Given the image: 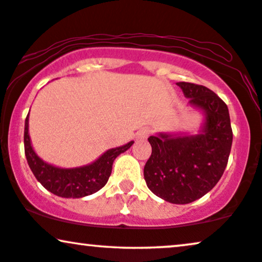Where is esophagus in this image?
<instances>
[{
    "label": "esophagus",
    "mask_w": 262,
    "mask_h": 262,
    "mask_svg": "<svg viewBox=\"0 0 262 262\" xmlns=\"http://www.w3.org/2000/svg\"><path fill=\"white\" fill-rule=\"evenodd\" d=\"M149 135V129L147 128H142L137 133V139L138 140H146Z\"/></svg>",
    "instance_id": "esophagus-1"
}]
</instances>
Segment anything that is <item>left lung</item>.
<instances>
[{"label": "left lung", "instance_id": "obj_1", "mask_svg": "<svg viewBox=\"0 0 262 262\" xmlns=\"http://www.w3.org/2000/svg\"><path fill=\"white\" fill-rule=\"evenodd\" d=\"M189 105L204 116L198 134L158 133L148 138L152 155L144 167L149 190L184 205L207 194L224 172L232 145L229 109L213 91L177 82Z\"/></svg>", "mask_w": 262, "mask_h": 262}]
</instances>
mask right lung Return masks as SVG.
<instances>
[{
    "instance_id": "add662e5",
    "label": "right lung",
    "mask_w": 262,
    "mask_h": 262,
    "mask_svg": "<svg viewBox=\"0 0 262 262\" xmlns=\"http://www.w3.org/2000/svg\"><path fill=\"white\" fill-rule=\"evenodd\" d=\"M30 115V113H29ZM29 115L25 121L24 144L30 169L45 189L61 198L80 199L91 195L105 186L111 175L114 160L127 151L134 141L110 148L95 162L76 167H60L44 162L31 144L29 134Z\"/></svg>"
}]
</instances>
